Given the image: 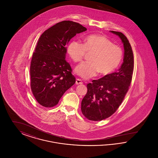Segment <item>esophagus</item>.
<instances>
[{
	"instance_id": "1",
	"label": "esophagus",
	"mask_w": 158,
	"mask_h": 158,
	"mask_svg": "<svg viewBox=\"0 0 158 158\" xmlns=\"http://www.w3.org/2000/svg\"><path fill=\"white\" fill-rule=\"evenodd\" d=\"M82 83L83 82L82 81V80L80 79H77L76 80V85H79V84H82Z\"/></svg>"
}]
</instances>
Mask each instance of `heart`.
<instances>
[{"mask_svg":"<svg viewBox=\"0 0 158 158\" xmlns=\"http://www.w3.org/2000/svg\"><path fill=\"white\" fill-rule=\"evenodd\" d=\"M67 51L74 63L81 61L86 53H92L89 61L83 62L75 69L76 73L85 79L94 77L99 72L102 76L112 73L119 66L123 57L120 47L99 34L86 36L83 44L77 41H72L68 44Z\"/></svg>","mask_w":158,"mask_h":158,"instance_id":"b5f03b06","label":"heart"}]
</instances>
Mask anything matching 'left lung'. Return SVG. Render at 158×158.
<instances>
[{
  "label": "left lung",
  "instance_id": "obj_1",
  "mask_svg": "<svg viewBox=\"0 0 158 158\" xmlns=\"http://www.w3.org/2000/svg\"><path fill=\"white\" fill-rule=\"evenodd\" d=\"M120 38L124 48L123 63L116 72L93 80L81 102L83 115L91 121H101L111 116L127 93L134 70V57L127 37L120 32L111 31Z\"/></svg>",
  "mask_w": 158,
  "mask_h": 158
}]
</instances>
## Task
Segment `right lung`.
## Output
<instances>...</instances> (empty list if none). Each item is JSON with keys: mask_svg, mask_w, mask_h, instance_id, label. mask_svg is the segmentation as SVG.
<instances>
[{"mask_svg": "<svg viewBox=\"0 0 158 158\" xmlns=\"http://www.w3.org/2000/svg\"><path fill=\"white\" fill-rule=\"evenodd\" d=\"M87 29L79 23L64 21L40 36L31 61V89L38 103L53 107L76 82L66 59V44L72 38Z\"/></svg>", "mask_w": 158, "mask_h": 158, "instance_id": "obj_1", "label": "right lung"}]
</instances>
